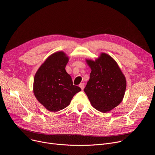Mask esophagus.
<instances>
[{
  "label": "esophagus",
  "mask_w": 155,
  "mask_h": 155,
  "mask_svg": "<svg viewBox=\"0 0 155 155\" xmlns=\"http://www.w3.org/2000/svg\"><path fill=\"white\" fill-rule=\"evenodd\" d=\"M79 87L81 88V89H82V90H83V89L84 88V83H81L79 85Z\"/></svg>",
  "instance_id": "1"
}]
</instances>
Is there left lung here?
I'll return each instance as SVG.
<instances>
[{
    "label": "left lung",
    "instance_id": "obj_1",
    "mask_svg": "<svg viewBox=\"0 0 155 155\" xmlns=\"http://www.w3.org/2000/svg\"><path fill=\"white\" fill-rule=\"evenodd\" d=\"M87 62L92 71L84 92L95 109L104 113L109 112L123 101L126 78L117 63L107 54H101L95 61Z\"/></svg>",
    "mask_w": 155,
    "mask_h": 155
}]
</instances>
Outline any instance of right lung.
Returning a JSON list of instances; mask_svg holds the SVG:
<instances>
[{"label": "right lung", "mask_w": 155, "mask_h": 155, "mask_svg": "<svg viewBox=\"0 0 155 155\" xmlns=\"http://www.w3.org/2000/svg\"><path fill=\"white\" fill-rule=\"evenodd\" d=\"M68 58L63 52L51 54L36 72L34 94L38 101L51 112L67 107L81 88L73 85L71 77L65 70Z\"/></svg>", "instance_id": "1"}]
</instances>
